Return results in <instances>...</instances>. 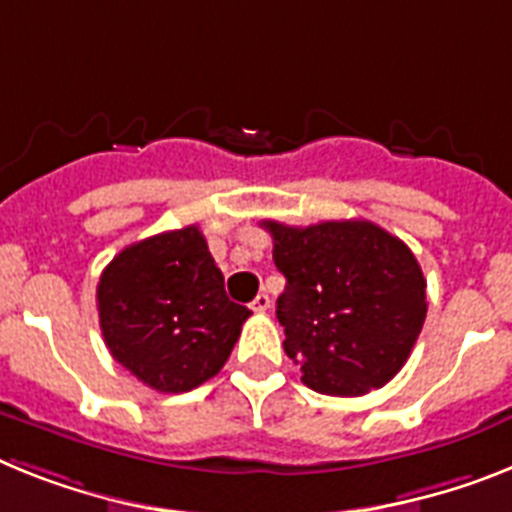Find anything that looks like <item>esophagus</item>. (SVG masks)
I'll use <instances>...</instances> for the list:
<instances>
[{"instance_id":"1","label":"esophagus","mask_w":512,"mask_h":512,"mask_svg":"<svg viewBox=\"0 0 512 512\" xmlns=\"http://www.w3.org/2000/svg\"><path fill=\"white\" fill-rule=\"evenodd\" d=\"M268 307H270L268 294H257L255 299H252V304H249V309H252V312H265Z\"/></svg>"}]
</instances>
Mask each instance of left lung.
Returning <instances> with one entry per match:
<instances>
[{"label": "left lung", "mask_w": 512, "mask_h": 512, "mask_svg": "<svg viewBox=\"0 0 512 512\" xmlns=\"http://www.w3.org/2000/svg\"><path fill=\"white\" fill-rule=\"evenodd\" d=\"M273 263L283 349L302 382L325 395H364L393 380L427 317V281L414 252L372 221L296 229L263 221Z\"/></svg>", "instance_id": "1"}]
</instances>
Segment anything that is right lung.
Returning <instances> with one entry per match:
<instances>
[{"label":"right lung","instance_id":"1","mask_svg":"<svg viewBox=\"0 0 512 512\" xmlns=\"http://www.w3.org/2000/svg\"><path fill=\"white\" fill-rule=\"evenodd\" d=\"M96 302L111 356L158 393L216 377L252 315L226 296L197 226L124 247L101 273Z\"/></svg>","mask_w":512,"mask_h":512}]
</instances>
